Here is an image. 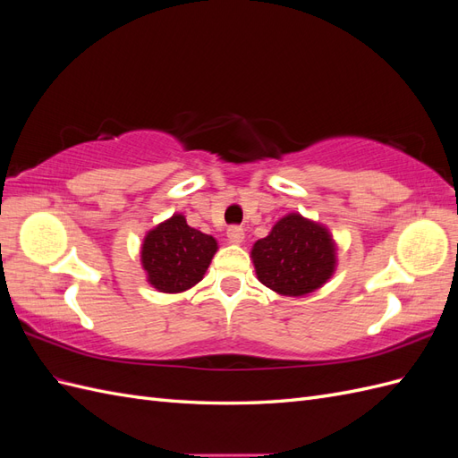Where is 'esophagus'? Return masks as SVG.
Here are the masks:
<instances>
[{
	"instance_id": "obj_1",
	"label": "esophagus",
	"mask_w": 458,
	"mask_h": 458,
	"mask_svg": "<svg viewBox=\"0 0 458 458\" xmlns=\"http://www.w3.org/2000/svg\"><path fill=\"white\" fill-rule=\"evenodd\" d=\"M227 237L233 244H241L244 241V229L239 227V225H231L227 229Z\"/></svg>"
}]
</instances>
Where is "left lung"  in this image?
Instances as JSON below:
<instances>
[{
  "label": "left lung",
  "instance_id": "left-lung-1",
  "mask_svg": "<svg viewBox=\"0 0 458 458\" xmlns=\"http://www.w3.org/2000/svg\"><path fill=\"white\" fill-rule=\"evenodd\" d=\"M252 259L261 284L283 296H306L335 273L336 244L327 227L288 214L252 246Z\"/></svg>",
  "mask_w": 458,
  "mask_h": 458
}]
</instances>
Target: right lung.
Here are the masks:
<instances>
[{
  "mask_svg": "<svg viewBox=\"0 0 458 458\" xmlns=\"http://www.w3.org/2000/svg\"><path fill=\"white\" fill-rule=\"evenodd\" d=\"M217 242L210 234L187 225L182 214L150 229L141 246L147 281L160 293L177 294L202 281Z\"/></svg>",
  "mask_w": 458,
  "mask_h": 458,
  "instance_id": "obj_1",
  "label": "right lung"
}]
</instances>
